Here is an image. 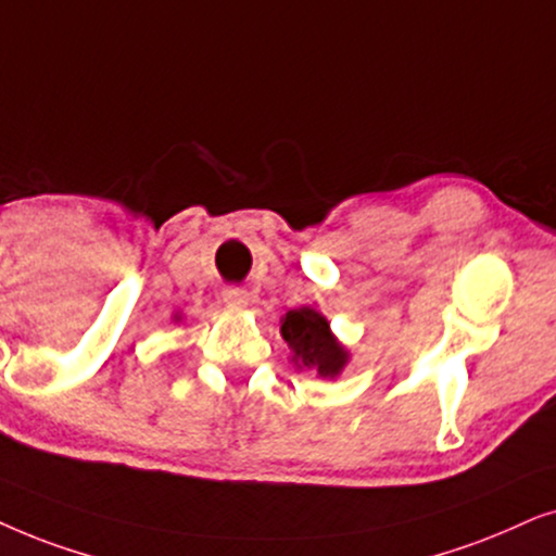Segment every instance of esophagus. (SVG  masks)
<instances>
[{
	"label": "esophagus",
	"instance_id": "obj_1",
	"mask_svg": "<svg viewBox=\"0 0 556 556\" xmlns=\"http://www.w3.org/2000/svg\"><path fill=\"white\" fill-rule=\"evenodd\" d=\"M224 302L231 309H243L249 307V294L241 290V287H228V290H224Z\"/></svg>",
	"mask_w": 556,
	"mask_h": 556
}]
</instances>
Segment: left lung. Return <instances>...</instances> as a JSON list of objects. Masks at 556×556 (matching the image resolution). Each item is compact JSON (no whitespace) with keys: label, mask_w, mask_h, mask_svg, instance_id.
<instances>
[{"label":"left lung","mask_w":556,"mask_h":556,"mask_svg":"<svg viewBox=\"0 0 556 556\" xmlns=\"http://www.w3.org/2000/svg\"><path fill=\"white\" fill-rule=\"evenodd\" d=\"M279 332H282L285 343L290 345V358L300 371L313 368L320 379H338L351 361V351L330 330L328 317L309 305L282 315Z\"/></svg>","instance_id":"1"}]
</instances>
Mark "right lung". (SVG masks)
Returning a JSON list of instances; mask_svg holds the SVG:
<instances>
[{
  "mask_svg": "<svg viewBox=\"0 0 556 556\" xmlns=\"http://www.w3.org/2000/svg\"><path fill=\"white\" fill-rule=\"evenodd\" d=\"M173 320H175V323H177V320H180V315H177V313H175V315H173Z\"/></svg>",
  "mask_w": 556,
  "mask_h": 556,
  "instance_id": "1",
  "label": "right lung"
}]
</instances>
